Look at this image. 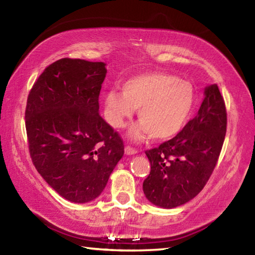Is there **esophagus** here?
<instances>
[{"mask_svg": "<svg viewBox=\"0 0 255 255\" xmlns=\"http://www.w3.org/2000/svg\"><path fill=\"white\" fill-rule=\"evenodd\" d=\"M138 152L137 149H135V148H132L131 146H126V147H125V153H126L127 155H132V154H136Z\"/></svg>", "mask_w": 255, "mask_h": 255, "instance_id": "1", "label": "esophagus"}]
</instances>
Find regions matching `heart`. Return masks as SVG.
<instances>
[{"instance_id":"heart-1","label":"heart","mask_w":255,"mask_h":255,"mask_svg":"<svg viewBox=\"0 0 255 255\" xmlns=\"http://www.w3.org/2000/svg\"><path fill=\"white\" fill-rule=\"evenodd\" d=\"M107 122L124 128L138 109L139 124L131 129L133 139L150 137L165 140L182 130L196 103V90L189 81L162 72L129 77L122 84V93L110 90L105 94Z\"/></svg>"}]
</instances>
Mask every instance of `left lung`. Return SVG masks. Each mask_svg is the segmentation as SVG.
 I'll return each instance as SVG.
<instances>
[{
    "label": "left lung",
    "instance_id": "8db88e82",
    "mask_svg": "<svg viewBox=\"0 0 255 255\" xmlns=\"http://www.w3.org/2000/svg\"><path fill=\"white\" fill-rule=\"evenodd\" d=\"M226 126L225 101L218 86H207L196 117L172 139L145 152L150 163L143 182L146 198L162 208H175L193 199L213 174Z\"/></svg>",
    "mask_w": 255,
    "mask_h": 255
}]
</instances>
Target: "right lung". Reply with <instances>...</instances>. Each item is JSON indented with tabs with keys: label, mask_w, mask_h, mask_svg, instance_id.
<instances>
[{
	"label": "right lung",
	"mask_w": 255,
	"mask_h": 255,
	"mask_svg": "<svg viewBox=\"0 0 255 255\" xmlns=\"http://www.w3.org/2000/svg\"><path fill=\"white\" fill-rule=\"evenodd\" d=\"M106 64L62 58L47 66L25 107L30 157L66 200L84 204L106 188L124 141L99 115Z\"/></svg>",
	"instance_id": "obj_1"
}]
</instances>
